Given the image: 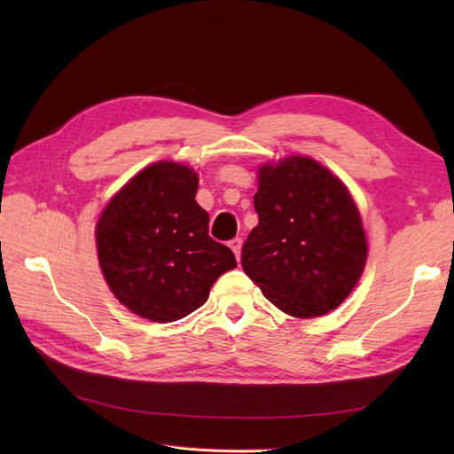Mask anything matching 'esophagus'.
Listing matches in <instances>:
<instances>
[{
  "label": "esophagus",
  "instance_id": "obj_1",
  "mask_svg": "<svg viewBox=\"0 0 454 454\" xmlns=\"http://www.w3.org/2000/svg\"><path fill=\"white\" fill-rule=\"evenodd\" d=\"M229 248L235 252V255H237V259H240V250H242V239H232L231 242H229Z\"/></svg>",
  "mask_w": 454,
  "mask_h": 454
}]
</instances>
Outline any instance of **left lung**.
I'll return each mask as SVG.
<instances>
[{
  "instance_id": "obj_1",
  "label": "left lung",
  "mask_w": 454,
  "mask_h": 454,
  "mask_svg": "<svg viewBox=\"0 0 454 454\" xmlns=\"http://www.w3.org/2000/svg\"><path fill=\"white\" fill-rule=\"evenodd\" d=\"M259 223L242 246V269L286 314L337 309L360 280L367 242L358 208L337 176L309 157L259 168Z\"/></svg>"
}]
</instances>
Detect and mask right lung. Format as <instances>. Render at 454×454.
Here are the masks:
<instances>
[{
  "label": "right lung",
  "mask_w": 454,
  "mask_h": 454,
  "mask_svg": "<svg viewBox=\"0 0 454 454\" xmlns=\"http://www.w3.org/2000/svg\"><path fill=\"white\" fill-rule=\"evenodd\" d=\"M197 187L193 168L159 160L109 200L96 225L109 290L142 318H185L237 267L235 254L208 235L210 215L195 200Z\"/></svg>",
  "instance_id": "right-lung-1"
}]
</instances>
